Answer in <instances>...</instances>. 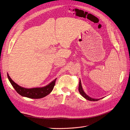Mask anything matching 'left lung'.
I'll return each mask as SVG.
<instances>
[{"label": "left lung", "mask_w": 130, "mask_h": 130, "mask_svg": "<svg viewBox=\"0 0 130 130\" xmlns=\"http://www.w3.org/2000/svg\"><path fill=\"white\" fill-rule=\"evenodd\" d=\"M78 91H79L80 94H81V95L82 96H83L84 98H85L86 99H87V100H88L95 101H98V100H99V99H94V98H90V97H89L88 95H87V94H86L85 93V92L84 91L83 89H82L81 82V81H80H80H79V85H78Z\"/></svg>", "instance_id": "left-lung-1"}]
</instances>
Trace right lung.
Instances as JSON below:
<instances>
[{
  "mask_svg": "<svg viewBox=\"0 0 130 130\" xmlns=\"http://www.w3.org/2000/svg\"><path fill=\"white\" fill-rule=\"evenodd\" d=\"M7 77L11 84L13 86L16 92L22 96L31 98V99H41L48 95L53 90L56 79L51 82L49 84L43 87H36L32 88H26L19 86L11 79L9 74L7 73Z\"/></svg>",
  "mask_w": 130,
  "mask_h": 130,
  "instance_id": "right-lung-1",
  "label": "right lung"
}]
</instances>
